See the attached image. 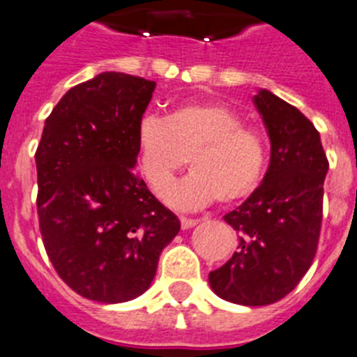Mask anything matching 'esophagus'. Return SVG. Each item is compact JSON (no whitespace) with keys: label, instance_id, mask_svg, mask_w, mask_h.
Returning <instances> with one entry per match:
<instances>
[{"label":"esophagus","instance_id":"1","mask_svg":"<svg viewBox=\"0 0 357 357\" xmlns=\"http://www.w3.org/2000/svg\"><path fill=\"white\" fill-rule=\"evenodd\" d=\"M179 221H181L183 230H188V228H193L197 225V220H192V218L181 216V218H179Z\"/></svg>","mask_w":357,"mask_h":357}]
</instances>
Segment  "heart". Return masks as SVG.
<instances>
[{"label":"heart","instance_id":"heart-1","mask_svg":"<svg viewBox=\"0 0 357 357\" xmlns=\"http://www.w3.org/2000/svg\"><path fill=\"white\" fill-rule=\"evenodd\" d=\"M242 116L223 102L190 101L165 119L146 115L137 126L141 171L160 192L190 157L194 172L160 193L176 209H195L214 199L234 202L259 185L266 165L261 134L242 126Z\"/></svg>","mask_w":357,"mask_h":357}]
</instances>
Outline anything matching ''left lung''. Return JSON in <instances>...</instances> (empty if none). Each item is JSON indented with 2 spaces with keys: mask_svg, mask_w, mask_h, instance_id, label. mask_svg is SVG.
Segmentation results:
<instances>
[{
  "mask_svg": "<svg viewBox=\"0 0 357 357\" xmlns=\"http://www.w3.org/2000/svg\"><path fill=\"white\" fill-rule=\"evenodd\" d=\"M271 139L261 185L225 221L238 231L230 259L209 274L227 302L271 305L296 288L312 265L323 220L326 153L314 123L266 89L252 98Z\"/></svg>",
  "mask_w": 357,
  "mask_h": 357,
  "instance_id": "obj_1",
  "label": "left lung"
}]
</instances>
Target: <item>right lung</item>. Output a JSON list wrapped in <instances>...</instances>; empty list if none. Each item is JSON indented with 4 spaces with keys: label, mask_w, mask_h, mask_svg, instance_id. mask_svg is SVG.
I'll return each mask as SVG.
<instances>
[{
    "label": "right lung",
    "mask_w": 357,
    "mask_h": 357,
    "mask_svg": "<svg viewBox=\"0 0 357 357\" xmlns=\"http://www.w3.org/2000/svg\"><path fill=\"white\" fill-rule=\"evenodd\" d=\"M157 83L106 71L73 86L38 144V218L59 278L83 298L122 303L151 286L178 216L134 172L137 126Z\"/></svg>",
    "instance_id": "add662e5"
}]
</instances>
